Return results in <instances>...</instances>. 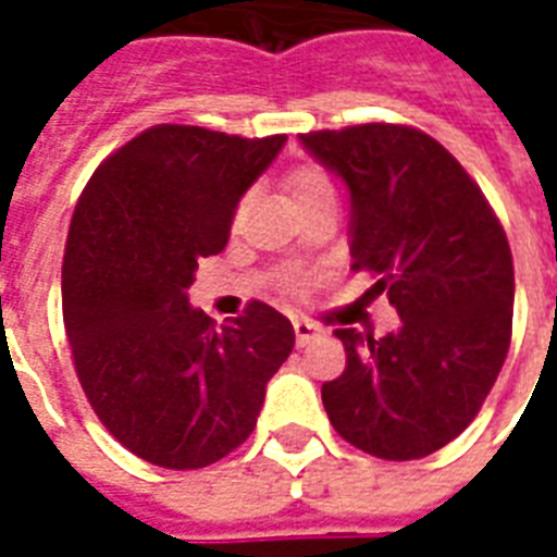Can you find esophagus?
<instances>
[{"mask_svg":"<svg viewBox=\"0 0 557 557\" xmlns=\"http://www.w3.org/2000/svg\"><path fill=\"white\" fill-rule=\"evenodd\" d=\"M292 326H295L297 347H306V344H309V341H312L314 335H321V330H318V326H314V323L300 321V318H295V321H292Z\"/></svg>","mask_w":557,"mask_h":557,"instance_id":"obj_1","label":"esophagus"}]
</instances>
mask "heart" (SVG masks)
Masks as SVG:
<instances>
[{"label": "heart", "instance_id": "b5f03b06", "mask_svg": "<svg viewBox=\"0 0 557 557\" xmlns=\"http://www.w3.org/2000/svg\"><path fill=\"white\" fill-rule=\"evenodd\" d=\"M286 185H288V190H292V196H295V201L306 199V196H312V193L332 190V182L323 176L318 168H295L292 173H288ZM243 208H245V201H239V205H236V210H234L236 219L243 216ZM283 286H286L288 292H297V286H300V283H297L295 274L288 271L286 277H283Z\"/></svg>", "mask_w": 557, "mask_h": 557}]
</instances>
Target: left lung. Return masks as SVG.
<instances>
[{"instance_id": "1", "label": "left lung", "mask_w": 557, "mask_h": 557, "mask_svg": "<svg viewBox=\"0 0 557 557\" xmlns=\"http://www.w3.org/2000/svg\"><path fill=\"white\" fill-rule=\"evenodd\" d=\"M352 193V271L387 292L401 330H335L347 367L321 389L332 428L364 454L422 459L480 413L511 344L515 262L466 168L422 129L358 124L300 135Z\"/></svg>"}]
</instances>
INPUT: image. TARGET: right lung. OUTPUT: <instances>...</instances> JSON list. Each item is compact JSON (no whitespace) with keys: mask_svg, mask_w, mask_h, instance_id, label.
<instances>
[{"mask_svg":"<svg viewBox=\"0 0 557 557\" xmlns=\"http://www.w3.org/2000/svg\"><path fill=\"white\" fill-rule=\"evenodd\" d=\"M286 135L159 124L100 161L63 253V323L83 393L129 454L193 471L257 428L265 384L295 347L288 318L190 309L199 260L225 248L236 201Z\"/></svg>","mask_w":557,"mask_h":557,"instance_id":"1","label":"right lung"}]
</instances>
